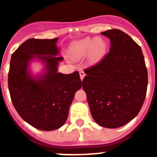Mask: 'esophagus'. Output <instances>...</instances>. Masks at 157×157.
Returning <instances> with one entry per match:
<instances>
[{
	"instance_id": "1",
	"label": "esophagus",
	"mask_w": 157,
	"mask_h": 157,
	"mask_svg": "<svg viewBox=\"0 0 157 157\" xmlns=\"http://www.w3.org/2000/svg\"><path fill=\"white\" fill-rule=\"evenodd\" d=\"M79 75H80V78H81V80H82L83 78H84V77H85V73H84V71H80Z\"/></svg>"
}]
</instances>
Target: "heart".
<instances>
[{
  "label": "heart",
  "mask_w": 157,
  "mask_h": 157,
  "mask_svg": "<svg viewBox=\"0 0 157 157\" xmlns=\"http://www.w3.org/2000/svg\"><path fill=\"white\" fill-rule=\"evenodd\" d=\"M105 43L99 37H85L72 43L70 46L71 56L74 59H82L90 54V58L97 59L103 53Z\"/></svg>",
  "instance_id": "1"
}]
</instances>
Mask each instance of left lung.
<instances>
[{
	"label": "left lung",
	"mask_w": 157,
	"mask_h": 157,
	"mask_svg": "<svg viewBox=\"0 0 157 157\" xmlns=\"http://www.w3.org/2000/svg\"><path fill=\"white\" fill-rule=\"evenodd\" d=\"M101 34L110 39V50L85 69L82 89L94 121L106 128H118L141 110L148 72L141 47L128 34L117 29Z\"/></svg>",
	"instance_id": "obj_1"
}]
</instances>
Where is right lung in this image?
Instances as JSON below:
<instances>
[{"mask_svg": "<svg viewBox=\"0 0 157 157\" xmlns=\"http://www.w3.org/2000/svg\"><path fill=\"white\" fill-rule=\"evenodd\" d=\"M58 38H30L12 55L8 72V90L18 114L38 130L50 131L61 127L68 116L76 91L82 87L78 71L58 72L63 58L58 56ZM38 60L43 71L34 76L30 63Z\"/></svg>", "mask_w": 157, "mask_h": 157, "instance_id": "right-lung-1", "label": "right lung"}]
</instances>
